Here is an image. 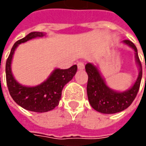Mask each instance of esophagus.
<instances>
[{"label":"esophagus","mask_w":146,"mask_h":146,"mask_svg":"<svg viewBox=\"0 0 146 146\" xmlns=\"http://www.w3.org/2000/svg\"><path fill=\"white\" fill-rule=\"evenodd\" d=\"M78 69L79 70H83V69H84V62H78Z\"/></svg>","instance_id":"esophagus-1"}]
</instances>
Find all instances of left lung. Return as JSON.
Wrapping results in <instances>:
<instances>
[{
    "instance_id": "8db88e82",
    "label": "left lung",
    "mask_w": 146,
    "mask_h": 146,
    "mask_svg": "<svg viewBox=\"0 0 146 146\" xmlns=\"http://www.w3.org/2000/svg\"><path fill=\"white\" fill-rule=\"evenodd\" d=\"M122 42L134 50L136 62L139 67L137 79L129 89L123 92L111 89L106 85L105 79L96 66L89 62L85 65V70L88 76L87 84L88 102L93 109L102 114H115L127 109L136 98L141 81L142 66L138 57L137 48L128 40H124Z\"/></svg>"
}]
</instances>
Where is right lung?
<instances>
[{"mask_svg": "<svg viewBox=\"0 0 146 146\" xmlns=\"http://www.w3.org/2000/svg\"><path fill=\"white\" fill-rule=\"evenodd\" d=\"M45 35L44 32L33 31L18 40L11 48L5 64L6 83L13 100L25 110L39 113L52 110L58 106L62 88L72 80L77 71L76 65L65 70L56 68L45 81L32 87L24 86L14 79L11 70V62L16 48L22 43L31 39L45 36Z\"/></svg>", "mask_w": 146, "mask_h": 146, "instance_id": "obj_1", "label": "right lung"}]
</instances>
